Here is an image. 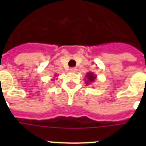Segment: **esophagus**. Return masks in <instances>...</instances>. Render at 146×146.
Masks as SVG:
<instances>
[{
    "label": "esophagus",
    "instance_id": "34e87169",
    "mask_svg": "<svg viewBox=\"0 0 146 146\" xmlns=\"http://www.w3.org/2000/svg\"><path fill=\"white\" fill-rule=\"evenodd\" d=\"M70 72H72V73H75L77 71V69H76V67H73V68H70Z\"/></svg>",
    "mask_w": 146,
    "mask_h": 146
}]
</instances>
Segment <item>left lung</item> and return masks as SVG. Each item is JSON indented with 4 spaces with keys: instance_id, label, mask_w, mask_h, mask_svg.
Wrapping results in <instances>:
<instances>
[{
    "instance_id": "8db88e82",
    "label": "left lung",
    "mask_w": 146,
    "mask_h": 146,
    "mask_svg": "<svg viewBox=\"0 0 146 146\" xmlns=\"http://www.w3.org/2000/svg\"><path fill=\"white\" fill-rule=\"evenodd\" d=\"M86 77H87V80H86V82H87V84H88V85L89 84V83L94 82V81H95V80L96 79V76H95V75H94V73H92V72L87 73Z\"/></svg>"
}]
</instances>
